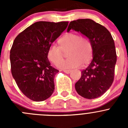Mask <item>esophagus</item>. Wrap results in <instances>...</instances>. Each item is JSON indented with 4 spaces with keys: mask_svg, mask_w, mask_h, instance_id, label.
<instances>
[{
    "mask_svg": "<svg viewBox=\"0 0 128 128\" xmlns=\"http://www.w3.org/2000/svg\"><path fill=\"white\" fill-rule=\"evenodd\" d=\"M63 71L66 74H69L70 72H71V70H63Z\"/></svg>",
    "mask_w": 128,
    "mask_h": 128,
    "instance_id": "34e87169",
    "label": "esophagus"
}]
</instances>
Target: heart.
Returning <instances> with one entry per match:
<instances>
[{"label":"heart","instance_id":"heart-1","mask_svg":"<svg viewBox=\"0 0 128 128\" xmlns=\"http://www.w3.org/2000/svg\"><path fill=\"white\" fill-rule=\"evenodd\" d=\"M58 42L59 46L55 44H52L50 46L47 56L49 60L55 65L59 62L58 67L60 69L78 68L82 64L84 65L88 64L92 59V45L86 37L80 36L77 33L70 32L61 37ZM66 52L67 56L69 58L61 62L64 57V52Z\"/></svg>","mask_w":128,"mask_h":128}]
</instances>
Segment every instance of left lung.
<instances>
[{"label":"left lung","instance_id":"8db88e82","mask_svg":"<svg viewBox=\"0 0 128 128\" xmlns=\"http://www.w3.org/2000/svg\"><path fill=\"white\" fill-rule=\"evenodd\" d=\"M71 29L88 38L93 48L92 60L81 72V77L75 88L82 97L96 98L110 88L114 80L117 59L114 40L105 27L91 19L70 22L68 32Z\"/></svg>","mask_w":128,"mask_h":128}]
</instances>
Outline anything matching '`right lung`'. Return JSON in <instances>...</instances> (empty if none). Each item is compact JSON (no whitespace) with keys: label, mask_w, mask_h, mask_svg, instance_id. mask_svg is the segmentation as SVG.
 Wrapping results in <instances>:
<instances>
[{"label":"right lung","mask_w":128,"mask_h":128,"mask_svg":"<svg viewBox=\"0 0 128 128\" xmlns=\"http://www.w3.org/2000/svg\"><path fill=\"white\" fill-rule=\"evenodd\" d=\"M68 23L37 22L14 40L10 54L12 74L22 92L33 101H44L54 90L59 70L51 66L47 52Z\"/></svg>","instance_id":"add662e5"}]
</instances>
